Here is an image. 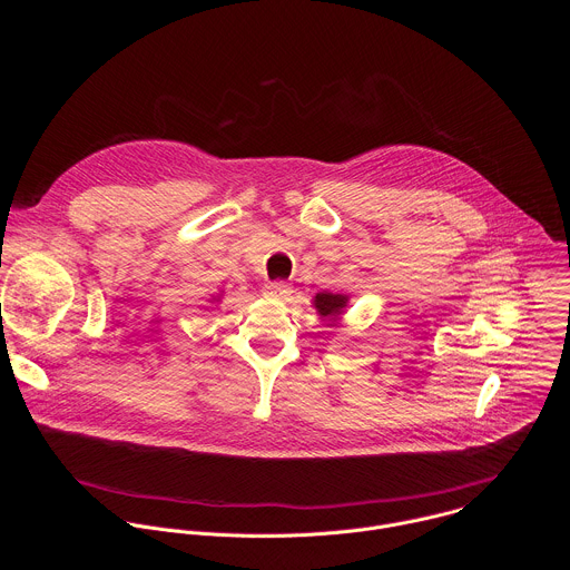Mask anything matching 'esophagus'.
<instances>
[{
  "label": "esophagus",
  "mask_w": 570,
  "mask_h": 570,
  "mask_svg": "<svg viewBox=\"0 0 570 570\" xmlns=\"http://www.w3.org/2000/svg\"><path fill=\"white\" fill-rule=\"evenodd\" d=\"M291 293H293V286L286 282H268L264 286V295L273 299H286Z\"/></svg>",
  "instance_id": "obj_1"
}]
</instances>
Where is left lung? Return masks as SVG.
I'll return each mask as SVG.
<instances>
[{"label": "left lung", "mask_w": 570, "mask_h": 570, "mask_svg": "<svg viewBox=\"0 0 570 570\" xmlns=\"http://www.w3.org/2000/svg\"><path fill=\"white\" fill-rule=\"evenodd\" d=\"M311 304L317 311V315L324 317V320H330L332 327H334V324L341 320V315L345 313V308L350 306V295L322 291V293H315Z\"/></svg>", "instance_id": "8db88e82"}]
</instances>
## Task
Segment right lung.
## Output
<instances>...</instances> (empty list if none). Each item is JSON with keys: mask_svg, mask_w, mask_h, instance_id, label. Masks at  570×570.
I'll use <instances>...</instances> for the list:
<instances>
[{"mask_svg": "<svg viewBox=\"0 0 570 570\" xmlns=\"http://www.w3.org/2000/svg\"><path fill=\"white\" fill-rule=\"evenodd\" d=\"M218 299H220V297H218V295H214L209 302H218Z\"/></svg>", "mask_w": 570, "mask_h": 570, "instance_id": "right-lung-1", "label": "right lung"}]
</instances>
